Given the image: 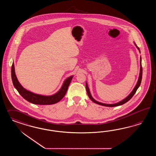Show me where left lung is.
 I'll use <instances>...</instances> for the list:
<instances>
[{
  "mask_svg": "<svg viewBox=\"0 0 156 156\" xmlns=\"http://www.w3.org/2000/svg\"><path fill=\"white\" fill-rule=\"evenodd\" d=\"M135 46H136L137 48V49L139 50V52H140V48L139 47L137 46L136 45V44L134 42ZM141 57H140V75H139V77H138V80L137 81V84L135 86L134 88L133 89V90H132V91L130 93V94L128 95V97H126L125 98L118 102L117 103H115V104H104V103H102V102H98L97 101H96L95 99L93 98V97L91 96V93H90V90H89V88L88 87V85L87 82H86V91H87V93L88 94L89 97L90 98V99L95 104H98L100 105H102V106H108V107H114V106H120V105H122L123 104H125L126 102H127L128 101H129L130 99H131L133 97V96L134 95V94L136 93V91H137L138 88L140 87V86L141 85V82L142 80V64H141Z\"/></svg>",
  "mask_w": 156,
  "mask_h": 156,
  "instance_id": "1",
  "label": "left lung"
}]
</instances>
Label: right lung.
<instances>
[{"label":"right lung","instance_id":"obj_1","mask_svg":"<svg viewBox=\"0 0 156 156\" xmlns=\"http://www.w3.org/2000/svg\"><path fill=\"white\" fill-rule=\"evenodd\" d=\"M11 78L13 85L15 88L19 92V94L23 98L27 100L29 102L35 105H52L56 104L60 101L66 94L68 87L70 85L71 80L73 78V76H70L66 78L63 85L62 86L60 90L55 94L51 95H43L38 94L31 92L24 89L23 87L20 85L15 73V67L14 63H12L11 67Z\"/></svg>","mask_w":156,"mask_h":156}]
</instances>
